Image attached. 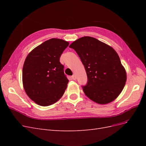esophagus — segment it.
I'll return each mask as SVG.
<instances>
[{
  "instance_id": "esophagus-1",
  "label": "esophagus",
  "mask_w": 146,
  "mask_h": 146,
  "mask_svg": "<svg viewBox=\"0 0 146 146\" xmlns=\"http://www.w3.org/2000/svg\"><path fill=\"white\" fill-rule=\"evenodd\" d=\"M72 80H76V75H73V76H72Z\"/></svg>"
}]
</instances>
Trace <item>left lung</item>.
Instances as JSON below:
<instances>
[{
	"label": "left lung",
	"instance_id": "1",
	"mask_svg": "<svg viewBox=\"0 0 146 146\" xmlns=\"http://www.w3.org/2000/svg\"><path fill=\"white\" fill-rule=\"evenodd\" d=\"M77 53L85 67L88 83L84 93L94 102L105 105L121 94L127 80V74L117 52L98 39L84 36L69 46Z\"/></svg>",
	"mask_w": 146,
	"mask_h": 146
}]
</instances>
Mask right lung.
I'll list each match as a JSON object with an SVG mask.
<instances>
[{"label": "right lung", "mask_w": 146, "mask_h": 146, "mask_svg": "<svg viewBox=\"0 0 146 146\" xmlns=\"http://www.w3.org/2000/svg\"><path fill=\"white\" fill-rule=\"evenodd\" d=\"M68 45L63 39L52 38L35 47L26 57L23 86L29 98L36 104L47 107L63 96L69 80L60 58Z\"/></svg>", "instance_id": "obj_1"}]
</instances>
